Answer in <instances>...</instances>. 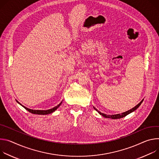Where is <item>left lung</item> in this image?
<instances>
[{
	"instance_id": "left-lung-1",
	"label": "left lung",
	"mask_w": 159,
	"mask_h": 159,
	"mask_svg": "<svg viewBox=\"0 0 159 159\" xmlns=\"http://www.w3.org/2000/svg\"><path fill=\"white\" fill-rule=\"evenodd\" d=\"M143 100L144 99H143L142 101H141L138 104H137L135 107H134L133 108H132L131 109H130V110H129V111H126V112H122V113H121V114H114V115H107V114H103V113H102L101 112H100L99 111H98L95 107H93V108H94V109H95V111H97L101 116H102L103 117H105V118H111V119H120V118H122V117H125V116H126L127 115H128V114H129L130 113H131V112H134V111H136L139 106H140V105L142 104V103L143 102Z\"/></svg>"
}]
</instances>
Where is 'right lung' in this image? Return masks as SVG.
I'll return each instance as SVG.
<instances>
[{
	"label": "right lung",
	"mask_w": 159,
	"mask_h": 159,
	"mask_svg": "<svg viewBox=\"0 0 159 159\" xmlns=\"http://www.w3.org/2000/svg\"><path fill=\"white\" fill-rule=\"evenodd\" d=\"M16 100V102L17 103H18L20 105H21L22 107H23L26 110H27L30 112H31L32 114H39V115H47V114H51L52 112H54V111H56V110H57L59 107V106L61 105V103L62 102V101L59 104H58L57 105V106L53 107L52 109H48V110H33V109H28V108L26 107L25 106H24V105L21 104L17 100Z\"/></svg>",
	"instance_id": "1"
}]
</instances>
